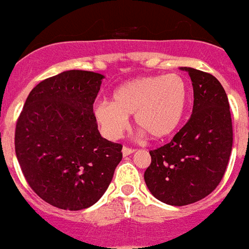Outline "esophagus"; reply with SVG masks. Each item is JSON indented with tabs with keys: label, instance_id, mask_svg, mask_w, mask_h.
<instances>
[{
	"label": "esophagus",
	"instance_id": "esophagus-1",
	"mask_svg": "<svg viewBox=\"0 0 249 249\" xmlns=\"http://www.w3.org/2000/svg\"><path fill=\"white\" fill-rule=\"evenodd\" d=\"M135 150L134 149H131V148H126V146H123L122 148V154L123 157H127V156H130V154H132Z\"/></svg>",
	"mask_w": 249,
	"mask_h": 249
}]
</instances>
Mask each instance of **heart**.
<instances>
[{
  "instance_id": "1",
  "label": "heart",
  "mask_w": 249,
  "mask_h": 249,
  "mask_svg": "<svg viewBox=\"0 0 249 249\" xmlns=\"http://www.w3.org/2000/svg\"><path fill=\"white\" fill-rule=\"evenodd\" d=\"M189 103V83L178 73L145 75L122 83L113 91L112 101H99L92 113L109 140H118L134 122L142 134L154 140L174 135L185 117Z\"/></svg>"
}]
</instances>
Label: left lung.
I'll return each instance as SVG.
<instances>
[{
  "label": "left lung",
  "mask_w": 249,
  "mask_h": 249,
  "mask_svg": "<svg viewBox=\"0 0 249 249\" xmlns=\"http://www.w3.org/2000/svg\"><path fill=\"white\" fill-rule=\"evenodd\" d=\"M193 82V113L168 144L152 150L145 184L157 199L186 206L213 192L225 174L232 146V124L226 92L218 79L181 67Z\"/></svg>",
  "instance_id": "obj_1"
}]
</instances>
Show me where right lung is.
Instances as JSON below:
<instances>
[{
	"label": "right lung",
	"instance_id": "1",
	"mask_svg": "<svg viewBox=\"0 0 249 249\" xmlns=\"http://www.w3.org/2000/svg\"><path fill=\"white\" fill-rule=\"evenodd\" d=\"M104 75L65 71L29 92L18 119L15 152L33 192L61 210L89 208L107 192L122 145L101 137L93 101Z\"/></svg>",
	"mask_w": 249,
	"mask_h": 249
}]
</instances>
